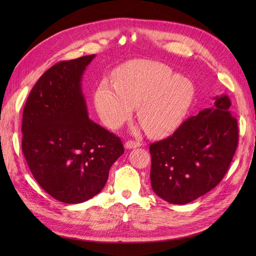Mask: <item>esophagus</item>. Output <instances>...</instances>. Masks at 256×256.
<instances>
[{
    "instance_id": "34e87169",
    "label": "esophagus",
    "mask_w": 256,
    "mask_h": 256,
    "mask_svg": "<svg viewBox=\"0 0 256 256\" xmlns=\"http://www.w3.org/2000/svg\"><path fill=\"white\" fill-rule=\"evenodd\" d=\"M142 144H141V142H138V141H132V140H130V141H127L126 143H125V147L127 150H131V148H136V147H140Z\"/></svg>"
}]
</instances>
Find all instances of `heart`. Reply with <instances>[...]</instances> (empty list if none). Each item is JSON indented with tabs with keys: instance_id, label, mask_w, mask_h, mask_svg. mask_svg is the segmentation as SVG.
I'll return each mask as SVG.
<instances>
[{
	"instance_id": "heart-1",
	"label": "heart",
	"mask_w": 256,
	"mask_h": 256,
	"mask_svg": "<svg viewBox=\"0 0 256 256\" xmlns=\"http://www.w3.org/2000/svg\"><path fill=\"white\" fill-rule=\"evenodd\" d=\"M114 81L104 80L95 92L100 118L109 128H118L138 106V118L152 136H164L175 130L194 96L191 82L174 76L159 62H127L113 74Z\"/></svg>"
}]
</instances>
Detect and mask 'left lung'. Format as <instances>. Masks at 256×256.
I'll use <instances>...</instances> for the list:
<instances>
[{
	"label": "left lung",
	"instance_id": "left-lung-1",
	"mask_svg": "<svg viewBox=\"0 0 256 256\" xmlns=\"http://www.w3.org/2000/svg\"><path fill=\"white\" fill-rule=\"evenodd\" d=\"M184 120L150 146L154 192L171 204H187L214 189L228 172L238 145L237 120L228 95Z\"/></svg>",
	"mask_w": 256,
	"mask_h": 256
}]
</instances>
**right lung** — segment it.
<instances>
[{
    "instance_id": "right-lung-1",
    "label": "right lung",
    "mask_w": 256,
    "mask_h": 256,
    "mask_svg": "<svg viewBox=\"0 0 256 256\" xmlns=\"http://www.w3.org/2000/svg\"><path fill=\"white\" fill-rule=\"evenodd\" d=\"M95 54L63 60L36 82L22 114V152L52 198L82 203L102 190L124 154L118 136L88 118L81 80Z\"/></svg>"
}]
</instances>
